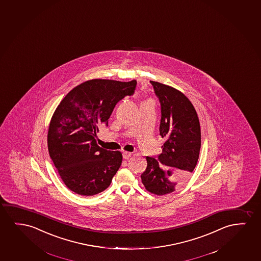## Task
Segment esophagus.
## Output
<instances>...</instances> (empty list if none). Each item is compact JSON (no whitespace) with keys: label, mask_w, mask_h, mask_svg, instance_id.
<instances>
[{"label":"esophagus","mask_w":261,"mask_h":261,"mask_svg":"<svg viewBox=\"0 0 261 261\" xmlns=\"http://www.w3.org/2000/svg\"><path fill=\"white\" fill-rule=\"evenodd\" d=\"M131 155H132V154L128 152V151H124V152H123V158H124L125 160H128L129 158L131 157Z\"/></svg>","instance_id":"34e87169"}]
</instances>
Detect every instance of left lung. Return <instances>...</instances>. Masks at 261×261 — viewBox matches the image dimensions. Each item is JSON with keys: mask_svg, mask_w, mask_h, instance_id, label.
<instances>
[{"mask_svg": "<svg viewBox=\"0 0 261 261\" xmlns=\"http://www.w3.org/2000/svg\"><path fill=\"white\" fill-rule=\"evenodd\" d=\"M161 102L160 135L165 138L157 160L146 157L141 178L156 195L172 193L193 171L200 155L201 136L196 111L189 99L174 87L150 81Z\"/></svg>", "mask_w": 261, "mask_h": 261, "instance_id": "left-lung-1", "label": "left lung"}]
</instances>
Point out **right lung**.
<instances>
[{"label":"right lung","instance_id":"1","mask_svg":"<svg viewBox=\"0 0 261 261\" xmlns=\"http://www.w3.org/2000/svg\"><path fill=\"white\" fill-rule=\"evenodd\" d=\"M136 80L92 79L75 86L50 119L47 144L50 157L68 189L83 196L100 193L120 168L122 153L96 143L99 126L108 125L116 104L136 90Z\"/></svg>","mask_w":261,"mask_h":261}]
</instances>
